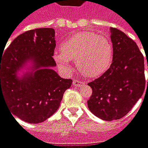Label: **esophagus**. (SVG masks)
Returning <instances> with one entry per match:
<instances>
[{"label": "esophagus", "instance_id": "obj_1", "mask_svg": "<svg viewBox=\"0 0 148 148\" xmlns=\"http://www.w3.org/2000/svg\"><path fill=\"white\" fill-rule=\"evenodd\" d=\"M72 85L75 86V87H82L84 85V82H80L78 80H74L73 82H72Z\"/></svg>", "mask_w": 148, "mask_h": 148}]
</instances>
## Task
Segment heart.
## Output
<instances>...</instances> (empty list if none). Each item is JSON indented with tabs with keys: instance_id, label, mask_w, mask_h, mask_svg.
I'll return each mask as SVG.
<instances>
[{
	"instance_id": "heart-1",
	"label": "heart",
	"mask_w": 148,
	"mask_h": 148,
	"mask_svg": "<svg viewBox=\"0 0 148 148\" xmlns=\"http://www.w3.org/2000/svg\"><path fill=\"white\" fill-rule=\"evenodd\" d=\"M114 49L110 38L92 32H80L67 38L56 52L54 59L63 71L71 69V60H76L80 72L87 77H98L110 68Z\"/></svg>"
}]
</instances>
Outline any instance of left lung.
I'll return each instance as SVG.
<instances>
[{
	"mask_svg": "<svg viewBox=\"0 0 148 148\" xmlns=\"http://www.w3.org/2000/svg\"><path fill=\"white\" fill-rule=\"evenodd\" d=\"M110 32L114 49L110 67L88 84L92 89L88 100L89 110L107 121L124 117L142 97L146 85L144 57L137 45L117 28L112 27Z\"/></svg>",
	"mask_w": 148,
	"mask_h": 148,
	"instance_id": "left-lung-1",
	"label": "left lung"
}]
</instances>
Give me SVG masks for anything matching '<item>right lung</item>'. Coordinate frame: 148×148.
<instances>
[{
  "instance_id": "1",
  "label": "right lung",
  "mask_w": 148,
  "mask_h": 148,
  "mask_svg": "<svg viewBox=\"0 0 148 148\" xmlns=\"http://www.w3.org/2000/svg\"><path fill=\"white\" fill-rule=\"evenodd\" d=\"M56 48L55 29L36 28L20 34L0 55V99L23 121L38 124L58 110L65 91L72 80L61 78L51 67ZM32 60L34 72L23 77L17 71Z\"/></svg>"
}]
</instances>
